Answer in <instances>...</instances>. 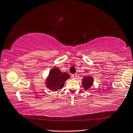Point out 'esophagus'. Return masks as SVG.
<instances>
[{"mask_svg": "<svg viewBox=\"0 0 133 133\" xmlns=\"http://www.w3.org/2000/svg\"><path fill=\"white\" fill-rule=\"evenodd\" d=\"M72 76V78H73L76 79V78L77 77V75H76V74H73Z\"/></svg>", "mask_w": 133, "mask_h": 133, "instance_id": "obj_1", "label": "esophagus"}]
</instances>
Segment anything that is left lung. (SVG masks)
<instances>
[{"instance_id":"1","label":"left lung","mask_w":133,"mask_h":133,"mask_svg":"<svg viewBox=\"0 0 133 133\" xmlns=\"http://www.w3.org/2000/svg\"><path fill=\"white\" fill-rule=\"evenodd\" d=\"M93 81L94 79L92 76H85L82 78V84L85 90H88L92 86L93 84Z\"/></svg>"}]
</instances>
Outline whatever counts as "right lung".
Instances as JSON below:
<instances>
[{
    "instance_id": "1",
    "label": "right lung",
    "mask_w": 133,
    "mask_h": 133,
    "mask_svg": "<svg viewBox=\"0 0 133 133\" xmlns=\"http://www.w3.org/2000/svg\"><path fill=\"white\" fill-rule=\"evenodd\" d=\"M70 78V75L66 72H61L58 67H54L49 72L45 82L46 87L52 91H57L63 88L67 79Z\"/></svg>"
}]
</instances>
